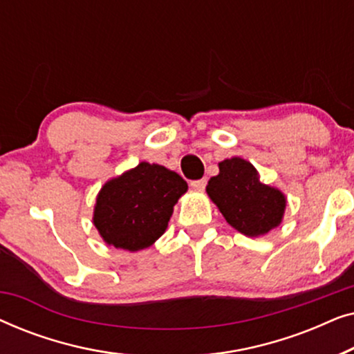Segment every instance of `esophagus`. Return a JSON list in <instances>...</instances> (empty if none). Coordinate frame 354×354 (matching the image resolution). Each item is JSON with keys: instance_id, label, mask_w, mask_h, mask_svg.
<instances>
[{"instance_id": "1", "label": "esophagus", "mask_w": 354, "mask_h": 354, "mask_svg": "<svg viewBox=\"0 0 354 354\" xmlns=\"http://www.w3.org/2000/svg\"><path fill=\"white\" fill-rule=\"evenodd\" d=\"M190 187L193 190H205L206 187V178H200V180H193L190 182Z\"/></svg>"}]
</instances>
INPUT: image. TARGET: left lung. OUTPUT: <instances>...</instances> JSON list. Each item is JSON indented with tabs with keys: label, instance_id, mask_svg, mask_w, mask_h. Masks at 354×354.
<instances>
[{
	"label": "left lung",
	"instance_id": "8db88e82",
	"mask_svg": "<svg viewBox=\"0 0 354 354\" xmlns=\"http://www.w3.org/2000/svg\"><path fill=\"white\" fill-rule=\"evenodd\" d=\"M206 192L225 221L248 236L268 234L282 221L285 196L261 183L253 164L241 158L222 161L219 176L211 177Z\"/></svg>",
	"mask_w": 354,
	"mask_h": 354
}]
</instances>
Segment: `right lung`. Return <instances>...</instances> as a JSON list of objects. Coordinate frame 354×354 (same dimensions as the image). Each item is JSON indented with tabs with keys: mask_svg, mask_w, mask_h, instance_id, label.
Returning a JSON list of instances; mask_svg holds the SVG:
<instances>
[{
	"mask_svg": "<svg viewBox=\"0 0 354 354\" xmlns=\"http://www.w3.org/2000/svg\"><path fill=\"white\" fill-rule=\"evenodd\" d=\"M187 188L178 174L159 164L140 162L101 188L95 227L106 243L115 248H148L167 229L174 205Z\"/></svg>",
	"mask_w": 354,
	"mask_h": 354,
	"instance_id": "1",
	"label": "right lung"
}]
</instances>
